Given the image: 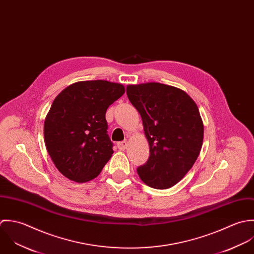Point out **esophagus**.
Listing matches in <instances>:
<instances>
[{
  "label": "esophagus",
  "mask_w": 254,
  "mask_h": 254,
  "mask_svg": "<svg viewBox=\"0 0 254 254\" xmlns=\"http://www.w3.org/2000/svg\"><path fill=\"white\" fill-rule=\"evenodd\" d=\"M127 140H124V141L118 143V148H119L120 150H122V151L125 150V149H127Z\"/></svg>",
  "instance_id": "1"
}]
</instances>
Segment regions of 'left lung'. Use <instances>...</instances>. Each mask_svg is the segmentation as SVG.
<instances>
[{
  "label": "left lung",
  "instance_id": "1",
  "mask_svg": "<svg viewBox=\"0 0 254 254\" xmlns=\"http://www.w3.org/2000/svg\"><path fill=\"white\" fill-rule=\"evenodd\" d=\"M127 94L140 114L150 149L137 174L150 188L170 189L191 169L201 150L198 107L184 90L158 82L127 85Z\"/></svg>",
  "mask_w": 254,
  "mask_h": 254
}]
</instances>
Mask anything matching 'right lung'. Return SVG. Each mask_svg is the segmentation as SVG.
Instances as JSON below:
<instances>
[{"label": "right lung", "instance_id": "obj_1", "mask_svg": "<svg viewBox=\"0 0 254 254\" xmlns=\"http://www.w3.org/2000/svg\"><path fill=\"white\" fill-rule=\"evenodd\" d=\"M124 93L123 84L86 80L70 84L53 101L44 122L45 145L56 168L68 180L95 179L112 157L105 115Z\"/></svg>", "mask_w": 254, "mask_h": 254}]
</instances>
